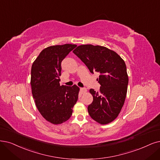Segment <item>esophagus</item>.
Here are the masks:
<instances>
[{"mask_svg": "<svg viewBox=\"0 0 160 160\" xmlns=\"http://www.w3.org/2000/svg\"><path fill=\"white\" fill-rule=\"evenodd\" d=\"M86 92H87L86 88H80V92H81V93L84 94V93H85Z\"/></svg>", "mask_w": 160, "mask_h": 160, "instance_id": "obj_1", "label": "esophagus"}]
</instances>
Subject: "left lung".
Here are the masks:
<instances>
[{"label": "left lung", "mask_w": 160, "mask_h": 160, "mask_svg": "<svg viewBox=\"0 0 160 160\" xmlns=\"http://www.w3.org/2000/svg\"><path fill=\"white\" fill-rule=\"evenodd\" d=\"M90 72H98L99 92L90 89L92 103L88 111L92 119L101 125L114 121L125 101L128 77L123 59L107 47L91 44L81 45L73 51Z\"/></svg>", "instance_id": "1"}]
</instances>
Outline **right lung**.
<instances>
[{"instance_id":"1","label":"right lung","mask_w":160,"mask_h":160,"mask_svg":"<svg viewBox=\"0 0 160 160\" xmlns=\"http://www.w3.org/2000/svg\"><path fill=\"white\" fill-rule=\"evenodd\" d=\"M52 45L41 51L32 64L31 86L35 105L45 119L54 125L67 121L78 98L80 88L60 85L61 62L76 47Z\"/></svg>"}]
</instances>
